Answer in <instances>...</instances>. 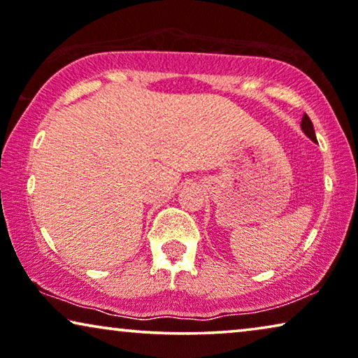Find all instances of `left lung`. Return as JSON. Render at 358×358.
Listing matches in <instances>:
<instances>
[{
    "instance_id": "obj_1",
    "label": "left lung",
    "mask_w": 358,
    "mask_h": 358,
    "mask_svg": "<svg viewBox=\"0 0 358 358\" xmlns=\"http://www.w3.org/2000/svg\"><path fill=\"white\" fill-rule=\"evenodd\" d=\"M301 130L305 131L308 138H311L313 141H316V135H315V127H313V122L310 120V117H308L306 114L303 115V119H301Z\"/></svg>"
}]
</instances>
